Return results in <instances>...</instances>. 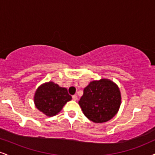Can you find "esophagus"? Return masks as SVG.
<instances>
[{
	"label": "esophagus",
	"mask_w": 155,
	"mask_h": 155,
	"mask_svg": "<svg viewBox=\"0 0 155 155\" xmlns=\"http://www.w3.org/2000/svg\"><path fill=\"white\" fill-rule=\"evenodd\" d=\"M72 99H73L74 101H77V99H78V96L76 95H72Z\"/></svg>",
	"instance_id": "34e87169"
}]
</instances>
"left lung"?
I'll list each match as a JSON object with an SVG mask.
<instances>
[{
  "label": "left lung",
  "instance_id": "left-lung-1",
  "mask_svg": "<svg viewBox=\"0 0 155 155\" xmlns=\"http://www.w3.org/2000/svg\"><path fill=\"white\" fill-rule=\"evenodd\" d=\"M118 85L108 79L91 82L79 101L84 115L95 123H104L115 116L121 106Z\"/></svg>",
  "mask_w": 155,
  "mask_h": 155
}]
</instances>
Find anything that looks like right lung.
I'll use <instances>...</instances> for the list:
<instances>
[{
  "label": "right lung",
  "mask_w": 155,
  "mask_h": 155,
  "mask_svg": "<svg viewBox=\"0 0 155 155\" xmlns=\"http://www.w3.org/2000/svg\"><path fill=\"white\" fill-rule=\"evenodd\" d=\"M72 99L65 87L53 82L42 84L34 95V104L40 111L47 116L57 115L67 102Z\"/></svg>",
  "instance_id": "1"
}]
</instances>
